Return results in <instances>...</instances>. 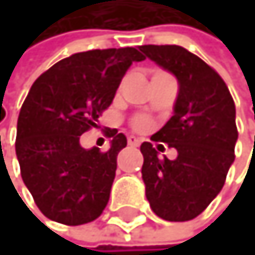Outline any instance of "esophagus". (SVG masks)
Returning <instances> with one entry per match:
<instances>
[{"label": "esophagus", "instance_id": "1", "mask_svg": "<svg viewBox=\"0 0 255 255\" xmlns=\"http://www.w3.org/2000/svg\"><path fill=\"white\" fill-rule=\"evenodd\" d=\"M128 143L132 145V147H138V145H140V138L135 137V135H129L128 137Z\"/></svg>", "mask_w": 255, "mask_h": 255}]
</instances>
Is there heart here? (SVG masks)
<instances>
[{"label": "heart", "instance_id": "b5f03b06", "mask_svg": "<svg viewBox=\"0 0 255 255\" xmlns=\"http://www.w3.org/2000/svg\"><path fill=\"white\" fill-rule=\"evenodd\" d=\"M135 126L137 128H145V126H147V121H145V120H137Z\"/></svg>", "mask_w": 255, "mask_h": 255}]
</instances>
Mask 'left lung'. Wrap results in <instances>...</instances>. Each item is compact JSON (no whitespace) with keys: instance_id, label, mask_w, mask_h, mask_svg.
I'll return each mask as SVG.
<instances>
[{"instance_id":"left-lung-1","label":"left lung","mask_w":255,"mask_h":255,"mask_svg":"<svg viewBox=\"0 0 255 255\" xmlns=\"http://www.w3.org/2000/svg\"><path fill=\"white\" fill-rule=\"evenodd\" d=\"M140 51L179 83L172 117L151 135L177 156L163 159L150 142L140 145L145 195L158 217L185 222L220 193L235 161V102L222 78L185 47L147 44Z\"/></svg>"}]
</instances>
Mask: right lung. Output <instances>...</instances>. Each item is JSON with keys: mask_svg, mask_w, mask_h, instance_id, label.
<instances>
[{"mask_svg": "<svg viewBox=\"0 0 255 255\" xmlns=\"http://www.w3.org/2000/svg\"><path fill=\"white\" fill-rule=\"evenodd\" d=\"M140 47L94 49L62 59L33 83L17 120L15 155L23 183L43 214L65 225L96 220L110 198L117 156L128 145L113 129L110 150L83 148Z\"/></svg>", "mask_w": 255, "mask_h": 255, "instance_id": "obj_1", "label": "right lung"}]
</instances>
